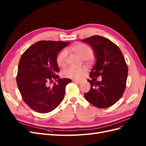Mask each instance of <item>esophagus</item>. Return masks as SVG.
Instances as JSON below:
<instances>
[{
    "instance_id": "34e87169",
    "label": "esophagus",
    "mask_w": 146,
    "mask_h": 146,
    "mask_svg": "<svg viewBox=\"0 0 146 146\" xmlns=\"http://www.w3.org/2000/svg\"><path fill=\"white\" fill-rule=\"evenodd\" d=\"M73 82H74V83H78V84H80V83H82V82H81V81L75 80H73Z\"/></svg>"
}]
</instances>
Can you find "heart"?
I'll return each instance as SVG.
<instances>
[{
  "label": "heart",
  "mask_w": 146,
  "mask_h": 146,
  "mask_svg": "<svg viewBox=\"0 0 146 146\" xmlns=\"http://www.w3.org/2000/svg\"><path fill=\"white\" fill-rule=\"evenodd\" d=\"M68 51L76 54L83 60H86L91 55L92 50L91 48L85 44L77 43L68 48ZM68 52L66 50L61 51L56 57V63L60 67L64 68L67 65ZM85 71L83 67H74L71 66L64 71V75L66 77L72 79H79Z\"/></svg>",
  "instance_id": "1"
}]
</instances>
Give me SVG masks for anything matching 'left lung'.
<instances>
[{
  "label": "left lung",
  "mask_w": 146,
  "mask_h": 146,
  "mask_svg": "<svg viewBox=\"0 0 146 146\" xmlns=\"http://www.w3.org/2000/svg\"><path fill=\"white\" fill-rule=\"evenodd\" d=\"M80 41L90 45L96 63L90 72L92 81L90 91L84 94L87 101L99 108H106L120 99L125 90L128 68L119 48L108 39L95 35ZM100 76L102 80H96Z\"/></svg>",
  "instance_id": "1"
}]
</instances>
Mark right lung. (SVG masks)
Listing matches in <instances>:
<instances>
[{"label":"right lung","mask_w":146,"mask_h":146,"mask_svg":"<svg viewBox=\"0 0 146 146\" xmlns=\"http://www.w3.org/2000/svg\"><path fill=\"white\" fill-rule=\"evenodd\" d=\"M69 42L52 41L36 42L22 55L16 82L24 102L35 111L47 113L53 111L64 99L66 86L72 80L60 78L56 63L59 52ZM56 82L52 87L48 81Z\"/></svg>","instance_id":"add662e5"}]
</instances>
